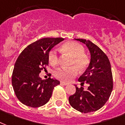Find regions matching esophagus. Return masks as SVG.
I'll list each match as a JSON object with an SVG mask.
<instances>
[{
  "instance_id": "esophagus-1",
  "label": "esophagus",
  "mask_w": 125,
  "mask_h": 125,
  "mask_svg": "<svg viewBox=\"0 0 125 125\" xmlns=\"http://www.w3.org/2000/svg\"><path fill=\"white\" fill-rule=\"evenodd\" d=\"M61 85H67L68 84L67 83H65V82H61Z\"/></svg>"
}]
</instances>
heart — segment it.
<instances>
[{
    "label": "heart",
    "instance_id": "obj_1",
    "mask_svg": "<svg viewBox=\"0 0 125 125\" xmlns=\"http://www.w3.org/2000/svg\"><path fill=\"white\" fill-rule=\"evenodd\" d=\"M61 50L65 53L68 54L72 57L70 61V65L76 66H71L67 68H58L55 71L54 75L56 78L65 82H70L73 78H75L78 74V69L82 71L87 68L89 64V60L87 56L84 54L85 50L83 47L80 43L75 42H68L64 43L61 46ZM49 61L53 65H55L58 62L57 53L55 50H51L49 53Z\"/></svg>",
    "mask_w": 125,
    "mask_h": 125
}]
</instances>
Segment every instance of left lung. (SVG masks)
<instances>
[{
	"label": "left lung",
	"instance_id": "8db88e82",
	"mask_svg": "<svg viewBox=\"0 0 125 125\" xmlns=\"http://www.w3.org/2000/svg\"><path fill=\"white\" fill-rule=\"evenodd\" d=\"M85 43L91 53L89 65L78 81L89 85L87 90L78 88L70 96L69 103L82 113L95 112L102 108L109 99L113 89V77L110 61L101 49L89 40L75 39Z\"/></svg>",
	"mask_w": 125,
	"mask_h": 125
}]
</instances>
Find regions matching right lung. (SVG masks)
Listing matches in <instances>:
<instances>
[{"label":"right lung","instance_id":"right-lung-1","mask_svg":"<svg viewBox=\"0 0 125 125\" xmlns=\"http://www.w3.org/2000/svg\"><path fill=\"white\" fill-rule=\"evenodd\" d=\"M62 38H44L30 44L17 58L11 83L19 101L26 106L38 108L50 99L53 90L60 82L49 78L42 80L39 73L49 63V53Z\"/></svg>","mask_w":125,"mask_h":125}]
</instances>
